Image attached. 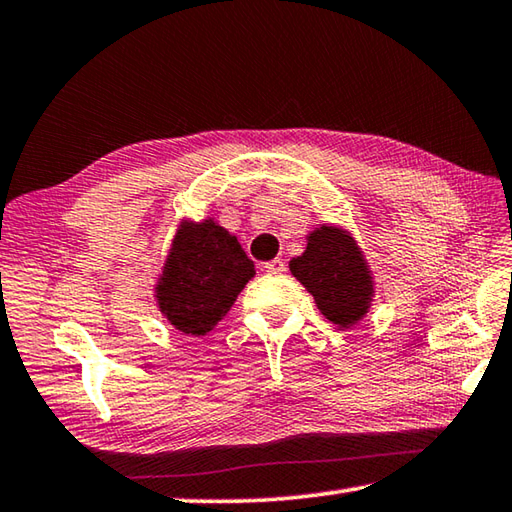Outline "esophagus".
<instances>
[{"instance_id":"esophagus-1","label":"esophagus","mask_w":512,"mask_h":512,"mask_svg":"<svg viewBox=\"0 0 512 512\" xmlns=\"http://www.w3.org/2000/svg\"><path fill=\"white\" fill-rule=\"evenodd\" d=\"M264 271L266 273H284L287 271V264H284V259H271V262L264 264Z\"/></svg>"}]
</instances>
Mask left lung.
Returning a JSON list of instances; mask_svg holds the SVG:
<instances>
[{
    "label": "left lung",
    "instance_id": "obj_1",
    "mask_svg": "<svg viewBox=\"0 0 512 512\" xmlns=\"http://www.w3.org/2000/svg\"><path fill=\"white\" fill-rule=\"evenodd\" d=\"M289 268L314 296L320 314L334 325L350 327L368 311L372 280L359 248L345 232L323 225L309 237L305 253L291 259Z\"/></svg>",
    "mask_w": 512,
    "mask_h": 512
}]
</instances>
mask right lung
I'll return each instance as SVG.
<instances>
[{
  "label": "right lung",
  "instance_id": "obj_1",
  "mask_svg": "<svg viewBox=\"0 0 512 512\" xmlns=\"http://www.w3.org/2000/svg\"><path fill=\"white\" fill-rule=\"evenodd\" d=\"M253 275V262L228 230L214 221L185 223L158 284L160 309L180 332L201 336L228 314Z\"/></svg>",
  "mask_w": 512,
  "mask_h": 512
}]
</instances>
